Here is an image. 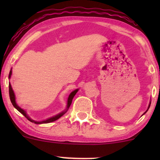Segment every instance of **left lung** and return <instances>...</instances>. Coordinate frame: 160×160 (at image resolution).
Instances as JSON below:
<instances>
[{
  "label": "left lung",
  "mask_w": 160,
  "mask_h": 160,
  "mask_svg": "<svg viewBox=\"0 0 160 160\" xmlns=\"http://www.w3.org/2000/svg\"><path fill=\"white\" fill-rule=\"evenodd\" d=\"M150 105H149V107H148V108H150Z\"/></svg>",
  "instance_id": "obj_1"
}]
</instances>
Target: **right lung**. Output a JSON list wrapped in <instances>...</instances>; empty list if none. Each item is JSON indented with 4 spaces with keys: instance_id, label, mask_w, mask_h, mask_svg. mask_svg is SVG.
Here are the masks:
<instances>
[{
    "instance_id": "right-lung-1",
    "label": "right lung",
    "mask_w": 160,
    "mask_h": 160,
    "mask_svg": "<svg viewBox=\"0 0 160 160\" xmlns=\"http://www.w3.org/2000/svg\"><path fill=\"white\" fill-rule=\"evenodd\" d=\"M11 74H12V71H10V74H9V78H10V77H11ZM78 89H76V90L73 91L72 92H71V94H70L69 97H68V98L67 110H68L69 107H70V106H71V102H72V100H73V98H74V95H76V93L78 92ZM9 93H10V101H11V102H12V105L14 106V108H15L16 109H17L18 111H19L20 112V113H22V114H23L24 116H25V117H26V118H27L28 120L29 121H31V122H34V123H36V124H41V123H48V122H54V121H56V120H58V119H59L60 117H61L62 115H64V114H65V113H66V111H67V110H66V111H63V112H62V113H60L59 114H58V115L55 116V117H51V118H49V119H47V120H43V121H41V122H37V121H34V120H32V119H31L30 117H29L28 116V115L26 114V113H25V111H24L23 109H22L21 108H19V106L17 105V104L16 103L15 94H14V92H13V90H12V86H11L10 83H9Z\"/></svg>"
}]
</instances>
